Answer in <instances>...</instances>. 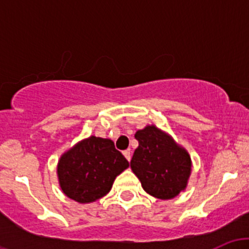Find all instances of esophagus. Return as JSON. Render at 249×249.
Segmentation results:
<instances>
[{"label": "esophagus", "instance_id": "esophagus-1", "mask_svg": "<svg viewBox=\"0 0 249 249\" xmlns=\"http://www.w3.org/2000/svg\"><path fill=\"white\" fill-rule=\"evenodd\" d=\"M123 154H124V157L125 158L127 159L128 161H130V159H131V152L128 150H126V151H124V152H123Z\"/></svg>", "mask_w": 249, "mask_h": 249}]
</instances>
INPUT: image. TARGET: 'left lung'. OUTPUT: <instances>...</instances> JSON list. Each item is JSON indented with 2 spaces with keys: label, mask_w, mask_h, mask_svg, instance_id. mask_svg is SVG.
<instances>
[{
  "label": "left lung",
  "mask_w": 249,
  "mask_h": 249,
  "mask_svg": "<svg viewBox=\"0 0 249 249\" xmlns=\"http://www.w3.org/2000/svg\"><path fill=\"white\" fill-rule=\"evenodd\" d=\"M134 138L139 146L130 164L145 192L166 200L184 191L192 166L187 151L154 125L137 131Z\"/></svg>",
  "instance_id": "1"
}]
</instances>
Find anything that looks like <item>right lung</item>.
Returning <instances> with one entry per match:
<instances>
[{
  "label": "right lung",
  "mask_w": 249,
  "mask_h": 249,
  "mask_svg": "<svg viewBox=\"0 0 249 249\" xmlns=\"http://www.w3.org/2000/svg\"><path fill=\"white\" fill-rule=\"evenodd\" d=\"M128 165L111 139L91 136L61 157L57 166L59 186L77 202L96 201L110 192L116 177Z\"/></svg>",
  "instance_id": "1"
}]
</instances>
